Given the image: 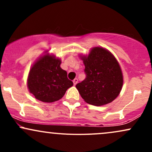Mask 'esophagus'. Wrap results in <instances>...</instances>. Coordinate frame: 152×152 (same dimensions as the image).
<instances>
[{
    "label": "esophagus",
    "mask_w": 152,
    "mask_h": 152,
    "mask_svg": "<svg viewBox=\"0 0 152 152\" xmlns=\"http://www.w3.org/2000/svg\"><path fill=\"white\" fill-rule=\"evenodd\" d=\"M73 83H74V86H76V85L77 84V83H78V79H77V78H75L74 81H73Z\"/></svg>",
    "instance_id": "1"
}]
</instances>
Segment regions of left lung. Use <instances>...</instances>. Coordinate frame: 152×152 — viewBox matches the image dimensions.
<instances>
[{"instance_id": "left-lung-1", "label": "left lung", "mask_w": 152, "mask_h": 152, "mask_svg": "<svg viewBox=\"0 0 152 152\" xmlns=\"http://www.w3.org/2000/svg\"><path fill=\"white\" fill-rule=\"evenodd\" d=\"M86 78L76 85L82 99L94 106L112 102L123 86V74L118 61L109 50L94 47L86 56L80 55Z\"/></svg>"}]
</instances>
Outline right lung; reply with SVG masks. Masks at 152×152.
Returning <instances> with one entry per match:
<instances>
[{
  "mask_svg": "<svg viewBox=\"0 0 152 152\" xmlns=\"http://www.w3.org/2000/svg\"><path fill=\"white\" fill-rule=\"evenodd\" d=\"M48 51L35 61L29 71L27 86L37 100L45 103L56 102L73 86L67 72L61 68V60Z\"/></svg>",
  "mask_w": 152,
  "mask_h": 152,
  "instance_id": "1",
  "label": "right lung"
}]
</instances>
